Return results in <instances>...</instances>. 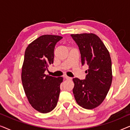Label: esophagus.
Returning a JSON list of instances; mask_svg holds the SVG:
<instances>
[{"label":"esophagus","mask_w":130,"mask_h":130,"mask_svg":"<svg viewBox=\"0 0 130 130\" xmlns=\"http://www.w3.org/2000/svg\"><path fill=\"white\" fill-rule=\"evenodd\" d=\"M64 79H68V80H70V79H72V77H69V76H66V75L64 76Z\"/></svg>","instance_id":"1"}]
</instances>
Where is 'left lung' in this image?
<instances>
[{
	"label": "left lung",
	"instance_id": "left-lung-1",
	"mask_svg": "<svg viewBox=\"0 0 130 130\" xmlns=\"http://www.w3.org/2000/svg\"><path fill=\"white\" fill-rule=\"evenodd\" d=\"M79 47L82 65L87 64L86 79H73L76 102L87 109L96 108L105 98L112 80L110 54L98 36L93 33L71 34Z\"/></svg>",
	"mask_w": 130,
	"mask_h": 130
}]
</instances>
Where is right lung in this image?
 I'll return each instance as SVG.
<instances>
[{
  "instance_id": "add662e5",
  "label": "right lung",
  "mask_w": 130,
  "mask_h": 130,
  "mask_svg": "<svg viewBox=\"0 0 130 130\" xmlns=\"http://www.w3.org/2000/svg\"><path fill=\"white\" fill-rule=\"evenodd\" d=\"M62 38L42 35L30 43L25 52L21 74L23 88L29 104L41 113L51 112L57 104L63 78L44 72L53 63L55 45Z\"/></svg>"
}]
</instances>
